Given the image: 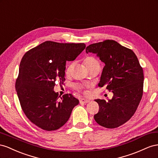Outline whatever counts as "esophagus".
I'll return each mask as SVG.
<instances>
[{
	"label": "esophagus",
	"instance_id": "1",
	"mask_svg": "<svg viewBox=\"0 0 158 158\" xmlns=\"http://www.w3.org/2000/svg\"><path fill=\"white\" fill-rule=\"evenodd\" d=\"M80 103H83V104H85V103H87L89 102V100H87V99H84V98H82L81 99V100L79 101Z\"/></svg>",
	"mask_w": 158,
	"mask_h": 158
}]
</instances>
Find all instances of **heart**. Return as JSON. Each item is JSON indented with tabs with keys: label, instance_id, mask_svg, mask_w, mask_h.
Returning <instances> with one entry per match:
<instances>
[{
	"label": "heart",
	"instance_id": "b5f03b06",
	"mask_svg": "<svg viewBox=\"0 0 158 158\" xmlns=\"http://www.w3.org/2000/svg\"><path fill=\"white\" fill-rule=\"evenodd\" d=\"M83 62L86 66L87 67L88 69H90L91 68H92L94 66H96V65H99L98 64V61H97V60L96 59L95 57H94L93 56H87L86 57H85V59L83 60ZM72 68H73V64H69L68 66H67V69H66V73L67 74H69ZM84 87H89V85H86V86H81V85H78V86H77L76 88L79 89V90H81L83 89Z\"/></svg>",
	"mask_w": 158,
	"mask_h": 158
}]
</instances>
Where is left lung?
I'll return each mask as SVG.
<instances>
[{
	"mask_svg": "<svg viewBox=\"0 0 158 158\" xmlns=\"http://www.w3.org/2000/svg\"><path fill=\"white\" fill-rule=\"evenodd\" d=\"M97 54L105 65L98 87L105 86L113 93L111 100L96 99L99 106L94 115L103 127L114 128L129 120L136 112L143 94L142 67L132 49L121 46L114 40L89 45L86 53Z\"/></svg>",
	"mask_w": 158,
	"mask_h": 158,
	"instance_id": "1",
	"label": "left lung"
}]
</instances>
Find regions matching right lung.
I'll list each match as a JSON object with an SVG mask.
<instances>
[{"label": "right lung", "mask_w": 158, "mask_h": 158, "mask_svg": "<svg viewBox=\"0 0 158 158\" xmlns=\"http://www.w3.org/2000/svg\"><path fill=\"white\" fill-rule=\"evenodd\" d=\"M86 47L83 43L46 41L22 57L16 81L22 109L31 123L47 131L59 129L69 120L79 100L53 91L57 80L65 81L67 61H73Z\"/></svg>", "instance_id": "1"}]
</instances>
